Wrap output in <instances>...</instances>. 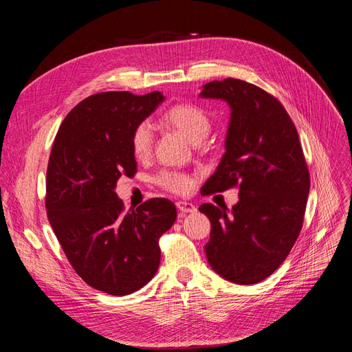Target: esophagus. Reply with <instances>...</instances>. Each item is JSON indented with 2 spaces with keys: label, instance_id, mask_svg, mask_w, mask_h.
I'll list each match as a JSON object with an SVG mask.
<instances>
[{
  "label": "esophagus",
  "instance_id": "obj_1",
  "mask_svg": "<svg viewBox=\"0 0 352 352\" xmlns=\"http://www.w3.org/2000/svg\"><path fill=\"white\" fill-rule=\"evenodd\" d=\"M176 207L180 212H195L197 211L195 206L190 204V202H186V201H177Z\"/></svg>",
  "mask_w": 352,
  "mask_h": 352
}]
</instances>
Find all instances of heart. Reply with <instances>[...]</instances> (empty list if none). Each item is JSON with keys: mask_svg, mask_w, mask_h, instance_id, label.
<instances>
[{"mask_svg": "<svg viewBox=\"0 0 352 352\" xmlns=\"http://www.w3.org/2000/svg\"><path fill=\"white\" fill-rule=\"evenodd\" d=\"M164 120L167 124L175 127L176 131L184 133L189 141L194 144L201 142L210 133L211 117L210 114L192 102H179L170 107ZM154 145V135L151 126L146 122H141L135 126L131 135V150L136 160H145L151 155ZM158 186L168 190V192L185 195L194 186V179L185 172L177 170H163L155 177Z\"/></svg>", "mask_w": 352, "mask_h": 352, "instance_id": "heart-1", "label": "heart"}]
</instances>
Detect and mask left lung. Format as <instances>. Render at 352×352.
<instances>
[{
  "mask_svg": "<svg viewBox=\"0 0 352 352\" xmlns=\"http://www.w3.org/2000/svg\"><path fill=\"white\" fill-rule=\"evenodd\" d=\"M201 97L232 109L226 153L201 194L239 189L230 212L210 202L199 207L211 221L207 260L233 283H258L285 261L302 229L310 172L300 138L280 101L250 82L212 80Z\"/></svg>",
  "mask_w": 352,
  "mask_h": 352,
  "instance_id": "1",
  "label": "left lung"
}]
</instances>
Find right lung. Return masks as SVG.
I'll return each instance as SVG.
<instances>
[{"label":"right lung","instance_id":"obj_1","mask_svg":"<svg viewBox=\"0 0 352 352\" xmlns=\"http://www.w3.org/2000/svg\"><path fill=\"white\" fill-rule=\"evenodd\" d=\"M164 100L162 92L94 94L63 120L47 167V216L69 263L94 289L129 295L160 265L158 241L173 226L176 207L151 198L124 211L114 188L133 177L131 135Z\"/></svg>","mask_w":352,"mask_h":352}]
</instances>
